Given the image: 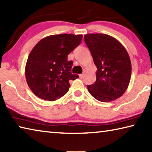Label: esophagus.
Instances as JSON below:
<instances>
[{"label": "esophagus", "mask_w": 152, "mask_h": 152, "mask_svg": "<svg viewBox=\"0 0 152 152\" xmlns=\"http://www.w3.org/2000/svg\"><path fill=\"white\" fill-rule=\"evenodd\" d=\"M79 77H80V78H83V77H84V74H80V75H79Z\"/></svg>", "instance_id": "1"}]
</instances>
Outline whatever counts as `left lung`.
Listing matches in <instances>:
<instances>
[{"label": "left lung", "mask_w": 152, "mask_h": 152, "mask_svg": "<svg viewBox=\"0 0 152 152\" xmlns=\"http://www.w3.org/2000/svg\"><path fill=\"white\" fill-rule=\"evenodd\" d=\"M84 38L97 68L96 81L87 85L89 93L99 101H115L124 94L129 84V56L124 46L112 36L91 33Z\"/></svg>", "instance_id": "8db88e82"}]
</instances>
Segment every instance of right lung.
I'll use <instances>...</instances> for the list:
<instances>
[{
    "label": "right lung",
    "mask_w": 152,
    "mask_h": 152,
    "mask_svg": "<svg viewBox=\"0 0 152 152\" xmlns=\"http://www.w3.org/2000/svg\"><path fill=\"white\" fill-rule=\"evenodd\" d=\"M82 35L60 34L40 40L31 51L25 66L28 86L36 96L54 101L69 91L70 80L79 78L72 74L73 61L68 56L80 43Z\"/></svg>",
    "instance_id": "right-lung-1"
}]
</instances>
